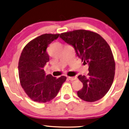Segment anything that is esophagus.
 Masks as SVG:
<instances>
[{"label":"esophagus","instance_id":"34e87169","mask_svg":"<svg viewBox=\"0 0 129 129\" xmlns=\"http://www.w3.org/2000/svg\"><path fill=\"white\" fill-rule=\"evenodd\" d=\"M68 79L69 80H76L77 79V77L76 76H74V77H70L68 76Z\"/></svg>","mask_w":129,"mask_h":129}]
</instances>
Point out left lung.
<instances>
[{"mask_svg": "<svg viewBox=\"0 0 129 129\" xmlns=\"http://www.w3.org/2000/svg\"><path fill=\"white\" fill-rule=\"evenodd\" d=\"M59 37L72 45L78 57L89 65L88 76H78L83 84L77 93L78 97L87 102L102 99L110 89L115 76V62L108 44L99 34L83 29L64 32Z\"/></svg>", "mask_w": 129, "mask_h": 129, "instance_id": "left-lung-1", "label": "left lung"}]
</instances>
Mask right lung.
I'll return each mask as SVG.
<instances>
[{"instance_id": "right-lung-1", "label": "right lung", "mask_w": 129, "mask_h": 129, "mask_svg": "<svg viewBox=\"0 0 129 129\" xmlns=\"http://www.w3.org/2000/svg\"><path fill=\"white\" fill-rule=\"evenodd\" d=\"M59 34H46L30 41L25 46L18 62V74L21 85L32 100L46 103L56 97L63 83L64 76L56 78L49 74L46 75L44 67L49 62L47 46Z\"/></svg>"}]
</instances>
